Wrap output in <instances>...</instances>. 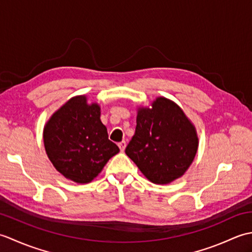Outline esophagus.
Instances as JSON below:
<instances>
[{"label":"esophagus","instance_id":"1","mask_svg":"<svg viewBox=\"0 0 252 252\" xmlns=\"http://www.w3.org/2000/svg\"><path fill=\"white\" fill-rule=\"evenodd\" d=\"M118 146H119V148H120V151L121 152H123L126 149V141H122V142H120L119 144H118Z\"/></svg>","mask_w":252,"mask_h":252}]
</instances>
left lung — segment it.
<instances>
[{
	"instance_id": "left-lung-1",
	"label": "left lung",
	"mask_w": 252,
	"mask_h": 252,
	"mask_svg": "<svg viewBox=\"0 0 252 252\" xmlns=\"http://www.w3.org/2000/svg\"><path fill=\"white\" fill-rule=\"evenodd\" d=\"M197 149L195 126L174 101L158 97L152 108L137 109L135 133L126 154L153 183L169 184L181 178Z\"/></svg>"
}]
</instances>
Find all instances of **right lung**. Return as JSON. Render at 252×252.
I'll return each instance as SVG.
<instances>
[{"label": "right lung", "mask_w": 252, "mask_h": 252, "mask_svg": "<svg viewBox=\"0 0 252 252\" xmlns=\"http://www.w3.org/2000/svg\"><path fill=\"white\" fill-rule=\"evenodd\" d=\"M43 141L55 169L79 184L94 180L119 153L100 121V107L88 104L84 95L74 96L53 114L44 126Z\"/></svg>", "instance_id": "add662e5"}]
</instances>
